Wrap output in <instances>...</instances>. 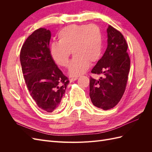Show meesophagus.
<instances>
[{
	"instance_id": "1",
	"label": "esophagus",
	"mask_w": 152,
	"mask_h": 152,
	"mask_svg": "<svg viewBox=\"0 0 152 152\" xmlns=\"http://www.w3.org/2000/svg\"><path fill=\"white\" fill-rule=\"evenodd\" d=\"M77 79H78V77H75V78H72V79H70V82H73V81H75V80H77Z\"/></svg>"
}]
</instances>
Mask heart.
I'll list each match as a JSON object with an SVG mask.
<instances>
[{"instance_id":"1","label":"heart","mask_w":152,"mask_h":152,"mask_svg":"<svg viewBox=\"0 0 152 152\" xmlns=\"http://www.w3.org/2000/svg\"><path fill=\"white\" fill-rule=\"evenodd\" d=\"M58 39V42L50 45V56L57 65L66 67L72 51L74 58L69 66L71 77L84 74L90 63H96L102 55L103 35L96 25H68L59 30Z\"/></svg>"}]
</instances>
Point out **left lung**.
<instances>
[{
  "mask_svg": "<svg viewBox=\"0 0 152 152\" xmlns=\"http://www.w3.org/2000/svg\"><path fill=\"white\" fill-rule=\"evenodd\" d=\"M108 45L103 56L91 73L103 75L99 79L90 78L89 96L95 107L110 110L118 104L126 89L130 70L127 44L120 31L108 25Z\"/></svg>",
  "mask_w": 152,
  "mask_h": 152,
  "instance_id": "left-lung-1",
  "label": "left lung"
}]
</instances>
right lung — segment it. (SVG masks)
<instances>
[{
  "instance_id": "obj_1",
  "label": "right lung",
  "mask_w": 152,
  "mask_h": 152,
  "mask_svg": "<svg viewBox=\"0 0 152 152\" xmlns=\"http://www.w3.org/2000/svg\"><path fill=\"white\" fill-rule=\"evenodd\" d=\"M50 30L37 29L26 39L20 52L22 72L29 93L38 107L49 113L58 107L69 84L50 56Z\"/></svg>"
}]
</instances>
